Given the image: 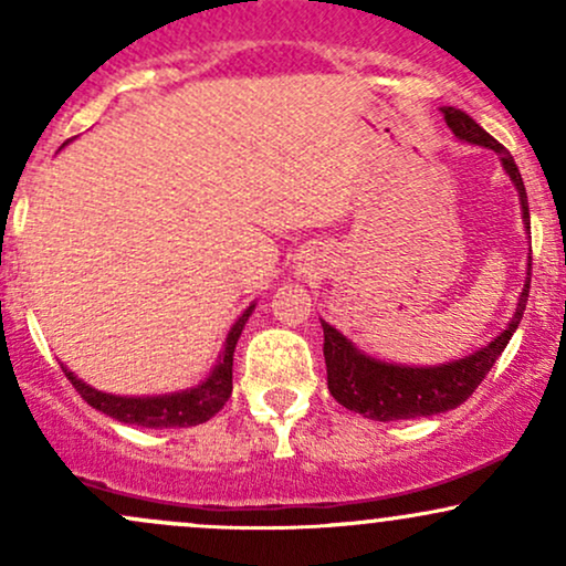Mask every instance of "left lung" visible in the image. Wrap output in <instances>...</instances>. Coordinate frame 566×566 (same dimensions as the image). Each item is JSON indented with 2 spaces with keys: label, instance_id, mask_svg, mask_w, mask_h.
Listing matches in <instances>:
<instances>
[{
  "label": "left lung",
  "instance_id": "obj_1",
  "mask_svg": "<svg viewBox=\"0 0 566 566\" xmlns=\"http://www.w3.org/2000/svg\"><path fill=\"white\" fill-rule=\"evenodd\" d=\"M444 112L447 127L452 129L454 138L473 143V146L492 148L503 161L505 172L511 175L513 186L518 191L522 201L524 226L530 229V205L527 191H524L522 172H518L516 161L505 146L492 138L486 129H482L469 114L460 108H441ZM530 279H532V250H530V271L527 284H524L522 295H518L516 314L509 322V327L500 333L490 346L479 348L476 354H469L465 359L447 361L439 367H401L388 365V361L373 359V356L361 354L346 335L337 333L327 322H322L324 329V361H327V388L335 396L337 405H343L350 412L365 415L369 420H409V418H426V415H439L447 409L463 405L469 396L476 391L479 382L486 378L497 356L509 346L511 335L516 333L518 322H522L524 308H527L530 297Z\"/></svg>",
  "mask_w": 566,
  "mask_h": 566
}]
</instances>
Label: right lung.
<instances>
[{
    "label": "right lung",
    "mask_w": 566,
    "mask_h": 566,
    "mask_svg": "<svg viewBox=\"0 0 566 566\" xmlns=\"http://www.w3.org/2000/svg\"><path fill=\"white\" fill-rule=\"evenodd\" d=\"M252 308H255V305H250V308H247L237 319V324L231 327L229 337H226L223 354H220L218 365L210 373V378L201 382V386L191 388V391L165 394V396H114V394L97 391V388L82 382L74 373H69L66 367H63V373H66L71 386L80 391V396L90 407L101 409L103 415L119 420V423L143 426V428H188V426L207 423L212 415L223 409V405L231 396L233 348H237V340L239 335H242L247 319H250Z\"/></svg>",
    "instance_id": "right-lung-1"
}]
</instances>
